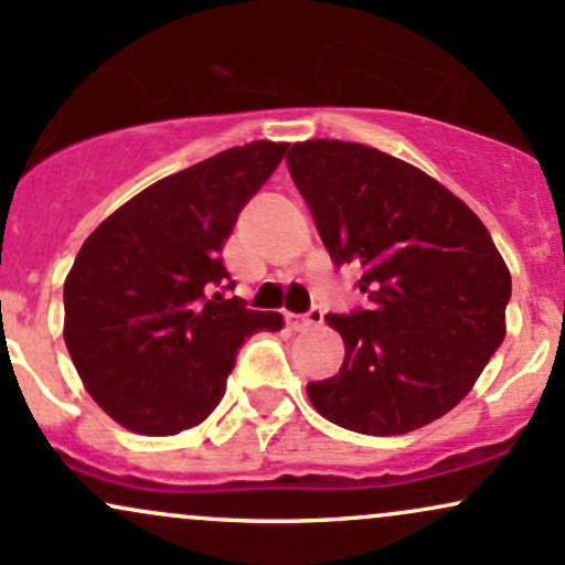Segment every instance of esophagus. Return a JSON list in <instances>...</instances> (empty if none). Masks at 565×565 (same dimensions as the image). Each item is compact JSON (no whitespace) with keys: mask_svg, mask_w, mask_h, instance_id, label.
Returning a JSON list of instances; mask_svg holds the SVG:
<instances>
[{"mask_svg":"<svg viewBox=\"0 0 565 565\" xmlns=\"http://www.w3.org/2000/svg\"><path fill=\"white\" fill-rule=\"evenodd\" d=\"M287 321L291 323V329L302 332V329L319 327V323L323 321V313H321L319 308H310L308 313H291V316H287Z\"/></svg>","mask_w":565,"mask_h":565,"instance_id":"esophagus-1","label":"esophagus"}]
</instances>
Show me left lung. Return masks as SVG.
I'll return each mask as SVG.
<instances>
[{
    "label": "left lung",
    "mask_w": 565,
    "mask_h": 565,
    "mask_svg": "<svg viewBox=\"0 0 565 565\" xmlns=\"http://www.w3.org/2000/svg\"><path fill=\"white\" fill-rule=\"evenodd\" d=\"M287 164L332 263L361 268L369 300L327 316L345 361L308 382L310 404L364 436L436 423L504 340L512 281L489 231L430 174L361 142H295Z\"/></svg>",
    "instance_id": "8db88e82"
}]
</instances>
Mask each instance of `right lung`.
Returning a JSON list of instances; mask_svg holds the SVG:
<instances>
[{
    "label": "right lung",
    "instance_id": "add662e5",
    "mask_svg": "<svg viewBox=\"0 0 565 565\" xmlns=\"http://www.w3.org/2000/svg\"><path fill=\"white\" fill-rule=\"evenodd\" d=\"M287 142L255 140L148 185L82 244L63 284L66 348L97 406L142 436L204 423L238 348L281 313L228 297L225 238Z\"/></svg>",
    "mask_w": 565,
    "mask_h": 565
}]
</instances>
